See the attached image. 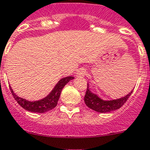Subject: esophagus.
Here are the masks:
<instances>
[{"mask_svg": "<svg viewBox=\"0 0 150 150\" xmlns=\"http://www.w3.org/2000/svg\"><path fill=\"white\" fill-rule=\"evenodd\" d=\"M86 75V69H84V68L78 69V72H77L76 73V76L78 77V78H83Z\"/></svg>", "mask_w": 150, "mask_h": 150, "instance_id": "34e87169", "label": "esophagus"}]
</instances>
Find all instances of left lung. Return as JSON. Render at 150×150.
<instances>
[{
  "label": "left lung",
  "mask_w": 150,
  "mask_h": 150,
  "mask_svg": "<svg viewBox=\"0 0 150 150\" xmlns=\"http://www.w3.org/2000/svg\"><path fill=\"white\" fill-rule=\"evenodd\" d=\"M133 91L134 90L131 91L126 96L120 99H113V100H103L99 98L97 95L91 91L88 87V83L87 90L84 96V101L87 107L94 111L100 113L110 112L120 109L128 100L132 93Z\"/></svg>",
  "instance_id": "obj_1"
}]
</instances>
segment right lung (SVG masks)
Returning <instances> with one entry per match:
<instances>
[{
  "mask_svg": "<svg viewBox=\"0 0 150 150\" xmlns=\"http://www.w3.org/2000/svg\"><path fill=\"white\" fill-rule=\"evenodd\" d=\"M72 79H74V78L72 76H69L62 78L57 83L55 87L53 88V90L51 91V93L48 96L43 98V99H40V100L34 101V102L26 100V99H23V98L19 97L17 95L15 94L14 92L13 91V89L11 88V86H9V88L15 100L17 102V103L21 107H23L25 110L32 112L43 113L52 110L53 108H54L57 105V102H58L62 90L64 87V86L69 81H71Z\"/></svg>",
  "mask_w": 150,
  "mask_h": 150,
  "instance_id": "1",
  "label": "right lung"
}]
</instances>
